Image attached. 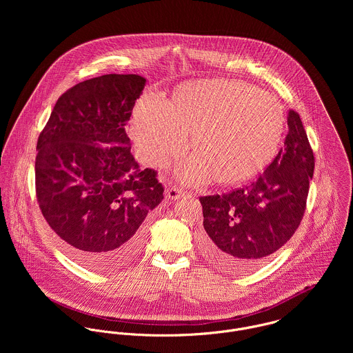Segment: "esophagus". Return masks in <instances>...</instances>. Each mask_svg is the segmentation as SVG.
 I'll list each match as a JSON object with an SVG mask.
<instances>
[{
	"label": "esophagus",
	"mask_w": 353,
	"mask_h": 353,
	"mask_svg": "<svg viewBox=\"0 0 353 353\" xmlns=\"http://www.w3.org/2000/svg\"><path fill=\"white\" fill-rule=\"evenodd\" d=\"M183 196V192L181 190V189H178L176 186H171V188H168L167 190H165V197L168 199V200H178V199H181Z\"/></svg>",
	"instance_id": "esophagus-1"
}]
</instances>
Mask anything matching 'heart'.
Here are the masks:
<instances>
[{
    "instance_id": "1",
    "label": "heart",
    "mask_w": 353,
    "mask_h": 353,
    "mask_svg": "<svg viewBox=\"0 0 353 353\" xmlns=\"http://www.w3.org/2000/svg\"><path fill=\"white\" fill-rule=\"evenodd\" d=\"M285 128L280 101L248 83L212 79L179 85L171 101L144 94L132 114L130 133L144 161L163 165L185 150L194 157L181 168L186 181L210 175L217 183L243 182L274 157Z\"/></svg>"
}]
</instances>
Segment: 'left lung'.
<instances>
[{
	"instance_id": "obj_1",
	"label": "left lung",
	"mask_w": 353,
	"mask_h": 353,
	"mask_svg": "<svg viewBox=\"0 0 353 353\" xmlns=\"http://www.w3.org/2000/svg\"><path fill=\"white\" fill-rule=\"evenodd\" d=\"M314 165L302 119L290 110L284 148L254 182L200 197L206 259L225 272L245 273L284 246L302 221Z\"/></svg>"
}]
</instances>
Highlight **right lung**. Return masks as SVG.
Segmentation results:
<instances>
[{"mask_svg": "<svg viewBox=\"0 0 353 353\" xmlns=\"http://www.w3.org/2000/svg\"><path fill=\"white\" fill-rule=\"evenodd\" d=\"M139 74H104L69 88L39 134L37 200L62 249L107 272L143 248L145 217L161 200L157 171L140 170L125 125L143 94Z\"/></svg>", "mask_w": 353, "mask_h": 353, "instance_id": "obj_1", "label": "right lung"}]
</instances>
